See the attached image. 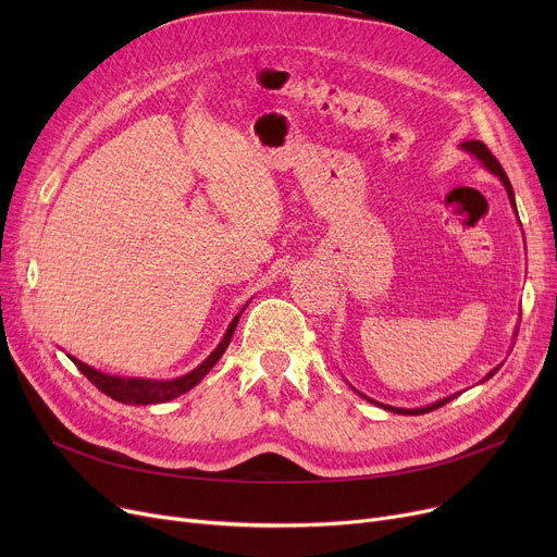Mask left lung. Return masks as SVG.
<instances>
[{
	"label": "left lung",
	"mask_w": 557,
	"mask_h": 557,
	"mask_svg": "<svg viewBox=\"0 0 557 557\" xmlns=\"http://www.w3.org/2000/svg\"><path fill=\"white\" fill-rule=\"evenodd\" d=\"M460 149H465L467 153L470 156H474L490 173H494V175H499V181L504 183V187H506V191H508V198H510V205H512V210H515V214H517V205H515V191H512V185H510V181H508V175H506V171L502 169V164L496 162V158L490 153V149L487 146L483 144V141H462L460 144ZM519 219V216H517ZM502 366H496V368H492L487 374H485V379H481V384L483 382H487L490 376H494L496 374V370H499ZM359 393V391H357ZM363 399H368V401H372V404H376V406H382V408H386V411H391V413H397V416H422V413H429V411H433V408H441V406H445L447 401H451L454 397H458V393H454V395H449V397H443V399H437V401H433V404H429V406H420V408H399V406H391V404H382V401H374V399H370V397H366L363 393H359Z\"/></svg>",
	"instance_id": "8db88e82"
}]
</instances>
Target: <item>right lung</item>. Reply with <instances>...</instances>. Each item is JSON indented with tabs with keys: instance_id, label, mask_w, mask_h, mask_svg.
I'll list each match as a JSON object with an SVG mask.
<instances>
[{
	"instance_id": "1",
	"label": "right lung",
	"mask_w": 557,
	"mask_h": 557,
	"mask_svg": "<svg viewBox=\"0 0 557 557\" xmlns=\"http://www.w3.org/2000/svg\"><path fill=\"white\" fill-rule=\"evenodd\" d=\"M248 307V302L244 305V309ZM244 309L232 318V323L227 325L221 343L214 347V352L205 359L202 363H198L191 372L183 374V376H175V379H141V376H116V374H106V372H99L95 368H90L87 363L70 357L74 361V366L90 379V382L101 391L106 393L108 397L122 401V404H131V406H146V404H164V401H171L175 397L185 395L187 391H191L196 384L202 382V376L208 374L216 361L223 357V352L227 349L230 341H232V334L234 330H237V323L239 318L244 313Z\"/></svg>"
}]
</instances>
